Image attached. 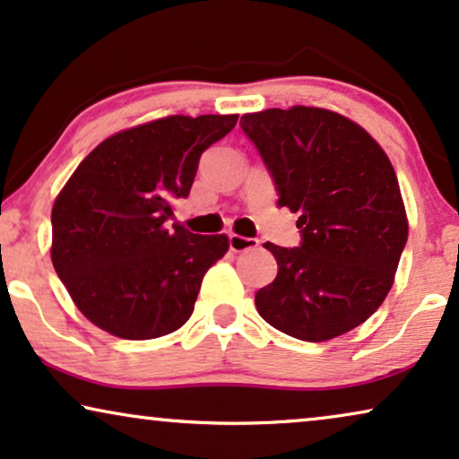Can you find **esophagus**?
Returning <instances> with one entry per match:
<instances>
[{
    "mask_svg": "<svg viewBox=\"0 0 459 459\" xmlns=\"http://www.w3.org/2000/svg\"><path fill=\"white\" fill-rule=\"evenodd\" d=\"M258 246V239H252V237H241V235H229V247L233 252H246V249H252Z\"/></svg>",
    "mask_w": 459,
    "mask_h": 459,
    "instance_id": "34e87169",
    "label": "esophagus"
}]
</instances>
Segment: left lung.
Instances as JSON below:
<instances>
[{"label": "left lung", "instance_id": "1", "mask_svg": "<svg viewBox=\"0 0 459 459\" xmlns=\"http://www.w3.org/2000/svg\"><path fill=\"white\" fill-rule=\"evenodd\" d=\"M241 129L275 184L277 205L299 213V247L266 243L277 277L256 292L264 322L294 339L350 333L384 303L409 224L398 179L362 126L320 108L241 116Z\"/></svg>", "mask_w": 459, "mask_h": 459}]
</instances>
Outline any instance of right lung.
Here are the masks:
<instances>
[{
	"label": "right lung",
	"mask_w": 459,
	"mask_h": 459,
	"mask_svg": "<svg viewBox=\"0 0 459 459\" xmlns=\"http://www.w3.org/2000/svg\"><path fill=\"white\" fill-rule=\"evenodd\" d=\"M239 116H169L101 142L52 207V264L69 297L106 333L129 341L169 334L193 316L203 275L226 235L173 222L199 159Z\"/></svg>",
	"instance_id": "add662e5"
}]
</instances>
